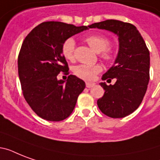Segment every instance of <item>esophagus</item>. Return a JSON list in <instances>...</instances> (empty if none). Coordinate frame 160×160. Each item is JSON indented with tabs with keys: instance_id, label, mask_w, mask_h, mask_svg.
<instances>
[{
	"instance_id": "1",
	"label": "esophagus",
	"mask_w": 160,
	"mask_h": 160,
	"mask_svg": "<svg viewBox=\"0 0 160 160\" xmlns=\"http://www.w3.org/2000/svg\"><path fill=\"white\" fill-rule=\"evenodd\" d=\"M85 85H86V87H87V88H91V87H93L94 85H95V84H94V83L86 82V83H85Z\"/></svg>"
}]
</instances>
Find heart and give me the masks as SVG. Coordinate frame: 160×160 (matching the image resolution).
I'll return each mask as SVG.
<instances>
[{
	"instance_id": "obj_1",
	"label": "heart",
	"mask_w": 160,
	"mask_h": 160,
	"mask_svg": "<svg viewBox=\"0 0 160 160\" xmlns=\"http://www.w3.org/2000/svg\"><path fill=\"white\" fill-rule=\"evenodd\" d=\"M85 41L91 48L97 53L101 52V57L106 61L113 60V51L109 49V40L105 36L98 34H91L85 37ZM75 41L73 38L66 39L62 44V54L64 57L68 60H75ZM102 70L101 66L99 65H90L86 64H80L74 67L73 71L77 77L84 80L90 81L95 79V75Z\"/></svg>"
}]
</instances>
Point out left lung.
<instances>
[{
	"instance_id": "obj_1",
	"label": "left lung",
	"mask_w": 160,
	"mask_h": 160,
	"mask_svg": "<svg viewBox=\"0 0 160 160\" xmlns=\"http://www.w3.org/2000/svg\"><path fill=\"white\" fill-rule=\"evenodd\" d=\"M90 28L111 31L119 39V52L114 65L102 80L115 78L114 85H100L105 94L97 100L99 109L111 118H124L136 110L144 99L149 80V51L136 27L117 20L94 23Z\"/></svg>"
}]
</instances>
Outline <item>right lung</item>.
<instances>
[{"label":"right lung","instance_id":"1","mask_svg":"<svg viewBox=\"0 0 160 160\" xmlns=\"http://www.w3.org/2000/svg\"><path fill=\"white\" fill-rule=\"evenodd\" d=\"M90 28L60 21L40 24L27 35L18 56V74L25 99L35 113L49 121H61L74 110L85 83L70 75L65 82L57 80L69 74L62 54L66 39Z\"/></svg>","mask_w":160,"mask_h":160}]
</instances>
